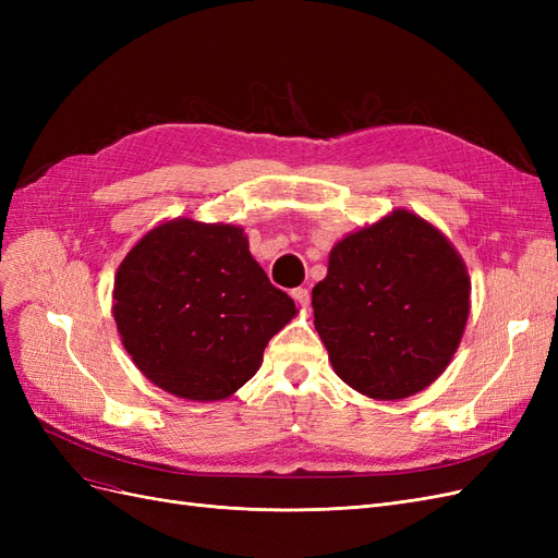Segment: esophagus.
Here are the masks:
<instances>
[{
    "mask_svg": "<svg viewBox=\"0 0 558 558\" xmlns=\"http://www.w3.org/2000/svg\"><path fill=\"white\" fill-rule=\"evenodd\" d=\"M293 300L298 302V305H302V307H307L310 305V289H293Z\"/></svg>",
    "mask_w": 558,
    "mask_h": 558,
    "instance_id": "1",
    "label": "esophagus"
}]
</instances>
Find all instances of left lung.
I'll list each match as a JSON object with an SVG mask.
<instances>
[{
  "label": "left lung",
  "mask_w": 558,
  "mask_h": 558,
  "mask_svg": "<svg viewBox=\"0 0 558 558\" xmlns=\"http://www.w3.org/2000/svg\"><path fill=\"white\" fill-rule=\"evenodd\" d=\"M312 307L340 379L400 400L430 386L459 349L470 279L440 230L398 209L335 244Z\"/></svg>",
  "instance_id": "1"
}]
</instances>
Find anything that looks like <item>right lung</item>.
Instances as JSON below:
<instances>
[{
	"label": "right lung",
	"mask_w": 558,
	"mask_h": 558,
	"mask_svg": "<svg viewBox=\"0 0 558 558\" xmlns=\"http://www.w3.org/2000/svg\"><path fill=\"white\" fill-rule=\"evenodd\" d=\"M113 316L150 381L209 402L256 375L295 305L251 258L242 228L177 218L150 230L118 267Z\"/></svg>",
	"instance_id": "right-lung-1"
}]
</instances>
